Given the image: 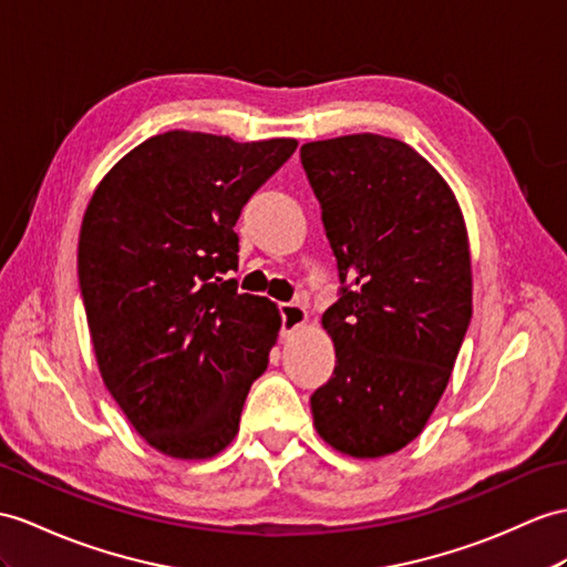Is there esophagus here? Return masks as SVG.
I'll use <instances>...</instances> for the list:
<instances>
[{"mask_svg":"<svg viewBox=\"0 0 567 567\" xmlns=\"http://www.w3.org/2000/svg\"><path fill=\"white\" fill-rule=\"evenodd\" d=\"M281 337H291L296 329H300L308 320L306 308L300 302H281Z\"/></svg>","mask_w":567,"mask_h":567,"instance_id":"1","label":"esophagus"}]
</instances>
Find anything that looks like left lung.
Instances as JSON below:
<instances>
[{
    "instance_id": "left-lung-1",
    "label": "left lung",
    "mask_w": 567,
    "mask_h": 567,
    "mask_svg": "<svg viewBox=\"0 0 567 567\" xmlns=\"http://www.w3.org/2000/svg\"><path fill=\"white\" fill-rule=\"evenodd\" d=\"M337 257L322 315L337 365L310 396L315 427L358 460L419 437L472 322V257L450 185L409 144L349 134L300 146Z\"/></svg>"
}]
</instances>
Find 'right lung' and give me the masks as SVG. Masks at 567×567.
Returning a JSON list of instances; mask_svg holds the SVG:
<instances>
[{
  "label": "right lung",
  "instance_id": "right-lung-1",
  "mask_svg": "<svg viewBox=\"0 0 567 567\" xmlns=\"http://www.w3.org/2000/svg\"><path fill=\"white\" fill-rule=\"evenodd\" d=\"M296 140L165 132L95 187L79 236V288L107 392L151 447L209 460L238 433L281 315L238 293L243 206Z\"/></svg>",
  "mask_w": 567,
  "mask_h": 567
}]
</instances>
